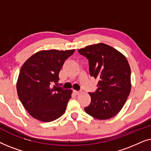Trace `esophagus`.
<instances>
[{
  "mask_svg": "<svg viewBox=\"0 0 151 151\" xmlns=\"http://www.w3.org/2000/svg\"><path fill=\"white\" fill-rule=\"evenodd\" d=\"M80 93H81V92L78 91H75V90L73 91V93L76 94V95H79V94H80Z\"/></svg>",
  "mask_w": 151,
  "mask_h": 151,
  "instance_id": "1",
  "label": "esophagus"
}]
</instances>
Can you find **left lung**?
Wrapping results in <instances>:
<instances>
[{
  "label": "left lung",
  "instance_id": "obj_1",
  "mask_svg": "<svg viewBox=\"0 0 151 151\" xmlns=\"http://www.w3.org/2000/svg\"><path fill=\"white\" fill-rule=\"evenodd\" d=\"M78 51L88 60L90 75L99 79L98 89L89 93L91 101L85 112L98 119L111 118L121 111L131 92V68L127 58L104 43Z\"/></svg>",
  "mask_w": 151,
  "mask_h": 151
}]
</instances>
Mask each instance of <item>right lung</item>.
I'll list each match as a JSON object with an SVG mask.
<instances>
[{"mask_svg":"<svg viewBox=\"0 0 151 151\" xmlns=\"http://www.w3.org/2000/svg\"><path fill=\"white\" fill-rule=\"evenodd\" d=\"M75 49L43 50L27 60L20 69L16 83L18 98L28 113L38 120H55L65 112L72 90L52 87L57 84L65 60Z\"/></svg>","mask_w":151,"mask_h":151,"instance_id":"add662e5","label":"right lung"}]
</instances>
